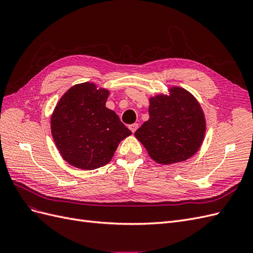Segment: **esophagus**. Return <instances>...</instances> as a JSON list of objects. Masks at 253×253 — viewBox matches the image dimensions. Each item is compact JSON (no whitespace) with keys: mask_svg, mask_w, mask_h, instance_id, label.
<instances>
[{"mask_svg":"<svg viewBox=\"0 0 253 253\" xmlns=\"http://www.w3.org/2000/svg\"><path fill=\"white\" fill-rule=\"evenodd\" d=\"M128 128H129V129H131V131H132V133H135V131H136V129H137V128H138V124H133V125H131V126H128Z\"/></svg>","mask_w":253,"mask_h":253,"instance_id":"obj_1","label":"esophagus"}]
</instances>
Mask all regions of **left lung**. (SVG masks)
<instances>
[{
  "label": "left lung",
  "instance_id": "obj_1",
  "mask_svg": "<svg viewBox=\"0 0 253 253\" xmlns=\"http://www.w3.org/2000/svg\"><path fill=\"white\" fill-rule=\"evenodd\" d=\"M150 118L135 137L150 157L162 165L185 162L200 150L206 133L201 104L185 88L173 86L169 95L150 98Z\"/></svg>",
  "mask_w": 253,
  "mask_h": 253
}]
</instances>
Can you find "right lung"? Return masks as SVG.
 <instances>
[{
    "mask_svg": "<svg viewBox=\"0 0 253 253\" xmlns=\"http://www.w3.org/2000/svg\"><path fill=\"white\" fill-rule=\"evenodd\" d=\"M110 91L95 83L76 84L60 98L50 127L61 156L73 167L95 170L109 164L132 132L105 106Z\"/></svg>",
    "mask_w": 253,
    "mask_h": 253,
    "instance_id": "1",
    "label": "right lung"
}]
</instances>
